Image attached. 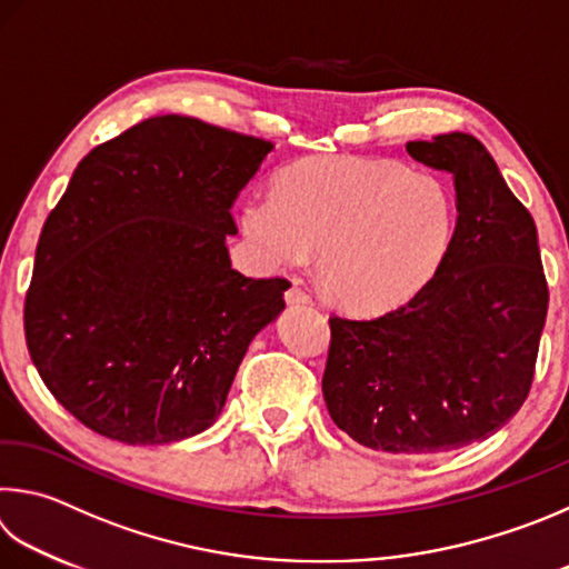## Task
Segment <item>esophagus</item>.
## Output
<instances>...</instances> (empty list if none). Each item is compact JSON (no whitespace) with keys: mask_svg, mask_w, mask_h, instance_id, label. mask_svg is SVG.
I'll use <instances>...</instances> for the list:
<instances>
[{"mask_svg":"<svg viewBox=\"0 0 569 569\" xmlns=\"http://www.w3.org/2000/svg\"><path fill=\"white\" fill-rule=\"evenodd\" d=\"M286 301H288V303H301V306H306V303H311L313 298L308 296V293L303 291V288L291 286V288H288V291H286Z\"/></svg>","mask_w":569,"mask_h":569,"instance_id":"1","label":"esophagus"}]
</instances>
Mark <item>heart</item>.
Returning a JSON list of instances; mask_svg holds the SVG:
<instances>
[{
	"label": "heart",
	"instance_id": "b5f03b06",
	"mask_svg": "<svg viewBox=\"0 0 569 569\" xmlns=\"http://www.w3.org/2000/svg\"><path fill=\"white\" fill-rule=\"evenodd\" d=\"M452 229L456 209L436 177L350 157L296 163L243 209L258 263L298 268L323 251L320 283L356 313L410 301L438 271Z\"/></svg>",
	"mask_w": 569,
	"mask_h": 569
}]
</instances>
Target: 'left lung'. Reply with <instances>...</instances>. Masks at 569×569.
Returning <instances> with one entry per match:
<instances>
[{
	"label": "left lung",
	"mask_w": 569,
	"mask_h": 569,
	"mask_svg": "<svg viewBox=\"0 0 569 569\" xmlns=\"http://www.w3.org/2000/svg\"><path fill=\"white\" fill-rule=\"evenodd\" d=\"M406 149L452 173L456 231L406 306L328 318L323 398L360 446L420 458L490 438L522 408L550 291L532 216L478 139L456 131Z\"/></svg>",
	"instance_id": "left-lung-1"
}]
</instances>
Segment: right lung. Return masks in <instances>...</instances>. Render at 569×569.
<instances>
[{"instance_id": "1", "label": "right lung", "mask_w": 569, "mask_h": 569, "mask_svg": "<svg viewBox=\"0 0 569 569\" xmlns=\"http://www.w3.org/2000/svg\"><path fill=\"white\" fill-rule=\"evenodd\" d=\"M273 143L153 117L79 161L41 229L24 336L41 380L99 436L163 446L219 418L286 278L236 271L231 209Z\"/></svg>"}]
</instances>
